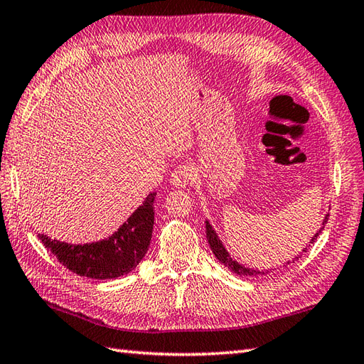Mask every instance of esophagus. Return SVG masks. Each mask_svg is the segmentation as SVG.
I'll return each instance as SVG.
<instances>
[{
	"label": "esophagus",
	"instance_id": "1",
	"mask_svg": "<svg viewBox=\"0 0 364 364\" xmlns=\"http://www.w3.org/2000/svg\"><path fill=\"white\" fill-rule=\"evenodd\" d=\"M193 178H196V171L191 164H180L178 167H175V171L171 175V183L176 188H186L189 186Z\"/></svg>",
	"mask_w": 364,
	"mask_h": 364
}]
</instances>
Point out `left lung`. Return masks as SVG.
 Wrapping results in <instances>:
<instances>
[{
    "label": "left lung",
    "instance_id": "8db88e82",
    "mask_svg": "<svg viewBox=\"0 0 364 364\" xmlns=\"http://www.w3.org/2000/svg\"><path fill=\"white\" fill-rule=\"evenodd\" d=\"M327 220H328V214H326L324 220H323V226H321V228H319V231L314 235V237H311L310 243H314V242L316 240V237H318V235L321 234V231L324 230V225L327 223ZM206 237H208V242H209V247H210V250H213V252H214V256H215L218 260H220L225 267L230 268L232 273L239 274V276H256V274H265V273H268V272H259V269L247 268V267L240 265L237 260H234V259L230 256V252H228V251H226V248L223 247L222 240L218 239V235L215 234L213 225H210L208 220H206ZM309 247H310V245H309ZM302 251H307V248H304ZM296 259H299V257H294V260H296ZM294 260H293V262H294ZM289 264H291L290 260H289Z\"/></svg>",
    "mask_w": 364,
    "mask_h": 364
}]
</instances>
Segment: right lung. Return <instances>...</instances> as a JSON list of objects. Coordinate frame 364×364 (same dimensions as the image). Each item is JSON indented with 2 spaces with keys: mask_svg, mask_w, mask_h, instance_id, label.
<instances>
[{
  "mask_svg": "<svg viewBox=\"0 0 364 364\" xmlns=\"http://www.w3.org/2000/svg\"><path fill=\"white\" fill-rule=\"evenodd\" d=\"M156 192H150L142 205L108 239L71 245L45 234L38 239L70 272L90 279H114L130 273L146 256L154 231V201Z\"/></svg>",
  "mask_w": 364,
  "mask_h": 364,
  "instance_id": "add662e5",
  "label": "right lung"
}]
</instances>
